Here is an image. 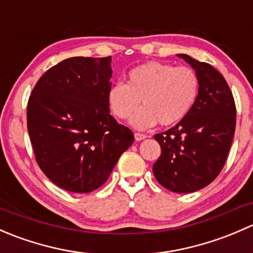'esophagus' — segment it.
<instances>
[{
    "label": "esophagus",
    "instance_id": "esophagus-1",
    "mask_svg": "<svg viewBox=\"0 0 253 253\" xmlns=\"http://www.w3.org/2000/svg\"><path fill=\"white\" fill-rule=\"evenodd\" d=\"M145 138H147V136H145V134L138 133V132H136V133H134V139H136L137 142L143 141V139H145Z\"/></svg>",
    "mask_w": 253,
    "mask_h": 253
}]
</instances>
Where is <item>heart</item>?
Returning <instances> with one entry per match:
<instances>
[{
  "label": "heart",
  "mask_w": 253,
  "mask_h": 253,
  "mask_svg": "<svg viewBox=\"0 0 253 253\" xmlns=\"http://www.w3.org/2000/svg\"><path fill=\"white\" fill-rule=\"evenodd\" d=\"M200 93V79L190 67L150 61L132 68L122 82L108 91L109 108L115 117L128 120L136 129H148L160 122L172 126L182 121L195 106Z\"/></svg>",
  "instance_id": "heart-1"
}]
</instances>
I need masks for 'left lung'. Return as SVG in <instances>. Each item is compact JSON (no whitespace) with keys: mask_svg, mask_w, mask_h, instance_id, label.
Here are the masks:
<instances>
[{"mask_svg":"<svg viewBox=\"0 0 253 253\" xmlns=\"http://www.w3.org/2000/svg\"><path fill=\"white\" fill-rule=\"evenodd\" d=\"M177 56L197 73L200 93L182 121L154 136L162 154L153 174L167 190L191 193L208 186L223 169L235 133L236 108L228 83L215 68L188 55Z\"/></svg>","mask_w":253,"mask_h":253,"instance_id":"1","label":"left lung"}]
</instances>
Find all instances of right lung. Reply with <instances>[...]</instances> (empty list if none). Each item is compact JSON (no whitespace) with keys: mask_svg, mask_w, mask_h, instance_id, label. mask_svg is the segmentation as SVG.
I'll return each mask as SVG.
<instances>
[{"mask_svg":"<svg viewBox=\"0 0 253 253\" xmlns=\"http://www.w3.org/2000/svg\"><path fill=\"white\" fill-rule=\"evenodd\" d=\"M111 57H71L46 71L28 101V132L40 169L58 187H100L134 141L110 115Z\"/></svg>","mask_w":253,"mask_h":253,"instance_id":"add662e5","label":"right lung"}]
</instances>
